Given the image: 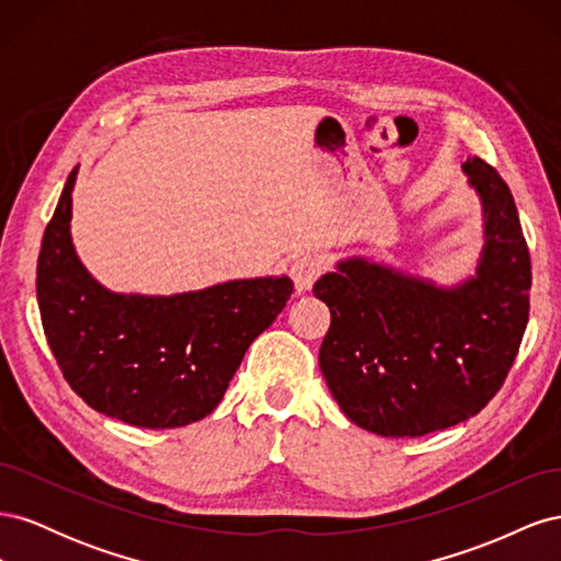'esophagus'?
Returning a JSON list of instances; mask_svg holds the SVG:
<instances>
[{
	"mask_svg": "<svg viewBox=\"0 0 561 561\" xmlns=\"http://www.w3.org/2000/svg\"><path fill=\"white\" fill-rule=\"evenodd\" d=\"M322 271H325V260H322L320 254H316V252L299 254V257L290 266V276L295 280L297 293L311 290V285L316 283V278L322 274Z\"/></svg>",
	"mask_w": 561,
	"mask_h": 561,
	"instance_id": "obj_1",
	"label": "esophagus"
}]
</instances>
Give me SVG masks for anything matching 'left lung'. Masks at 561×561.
I'll list each match as a JSON object with an SVG mask.
<instances>
[{
	"label": "left lung",
	"instance_id": "obj_1",
	"mask_svg": "<svg viewBox=\"0 0 561 561\" xmlns=\"http://www.w3.org/2000/svg\"><path fill=\"white\" fill-rule=\"evenodd\" d=\"M463 173L484 219L472 276L437 285L348 257L313 285L332 316L318 355L322 377L342 412L369 433L421 437L474 416L499 393L519 351L531 260L515 198L478 157Z\"/></svg>",
	"mask_w": 561,
	"mask_h": 561
}]
</instances>
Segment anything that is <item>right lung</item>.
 <instances>
[{
	"instance_id": "obj_1",
	"label": "right lung",
	"mask_w": 561,
	"mask_h": 561,
	"mask_svg": "<svg viewBox=\"0 0 561 561\" xmlns=\"http://www.w3.org/2000/svg\"><path fill=\"white\" fill-rule=\"evenodd\" d=\"M67 178L44 231L37 301L62 377L95 412L138 428H178L225 398L245 351L293 295L287 276L239 278L178 295L112 293L72 243Z\"/></svg>"
}]
</instances>
